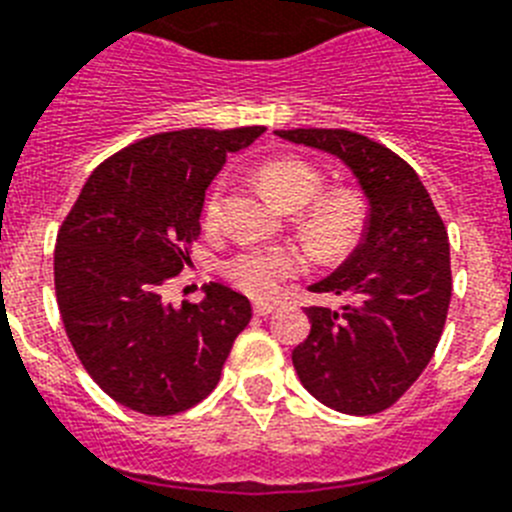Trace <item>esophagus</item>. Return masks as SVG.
Returning a JSON list of instances; mask_svg holds the SVG:
<instances>
[{
	"label": "esophagus",
	"mask_w": 512,
	"mask_h": 512,
	"mask_svg": "<svg viewBox=\"0 0 512 512\" xmlns=\"http://www.w3.org/2000/svg\"><path fill=\"white\" fill-rule=\"evenodd\" d=\"M272 311H274V303H264V301L253 303V314L256 316H269Z\"/></svg>",
	"instance_id": "1"
}]
</instances>
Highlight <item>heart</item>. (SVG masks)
<instances>
[{
    "label": "heart",
    "mask_w": 512,
    "mask_h": 512,
    "mask_svg": "<svg viewBox=\"0 0 512 512\" xmlns=\"http://www.w3.org/2000/svg\"><path fill=\"white\" fill-rule=\"evenodd\" d=\"M259 185L274 204L287 211H298L303 206V230L308 240L322 253H340L356 240L361 230V204L353 193L324 190V175L314 164L303 159H272L261 164ZM219 209H222V183L209 190L204 204V225L214 230L219 225ZM306 269V256L293 246H251L238 251L225 261L222 272L235 287L253 298H266L280 290V285Z\"/></svg>",
    "instance_id": "b5f03b06"
}]
</instances>
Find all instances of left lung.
<instances>
[{"label": "left lung", "mask_w": 512, "mask_h": 512, "mask_svg": "<svg viewBox=\"0 0 512 512\" xmlns=\"http://www.w3.org/2000/svg\"><path fill=\"white\" fill-rule=\"evenodd\" d=\"M274 133L337 156L369 201L356 251L308 287L345 303L306 308L311 332L293 350V366L319 403L371 416L405 395L442 337L453 295L447 230L411 164L382 143L350 130Z\"/></svg>", "instance_id": "1"}]
</instances>
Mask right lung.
Segmentation results:
<instances>
[{
    "label": "right lung",
    "mask_w": 512,
    "mask_h": 512,
    "mask_svg": "<svg viewBox=\"0 0 512 512\" xmlns=\"http://www.w3.org/2000/svg\"><path fill=\"white\" fill-rule=\"evenodd\" d=\"M261 125L159 133L101 162L57 232L54 290L83 369L146 416L193 408L219 382L251 301L209 282L175 308L164 287L190 264L211 180Z\"/></svg>",
    "instance_id": "add662e5"
}]
</instances>
